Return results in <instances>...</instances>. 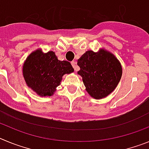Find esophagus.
Returning a JSON list of instances; mask_svg holds the SVG:
<instances>
[{
    "instance_id": "34e87169",
    "label": "esophagus",
    "mask_w": 149,
    "mask_h": 149,
    "mask_svg": "<svg viewBox=\"0 0 149 149\" xmlns=\"http://www.w3.org/2000/svg\"><path fill=\"white\" fill-rule=\"evenodd\" d=\"M72 66H73L74 71H75V72H77V70H78V68H77V62L72 61Z\"/></svg>"
}]
</instances>
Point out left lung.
I'll return each instance as SVG.
<instances>
[{
  "label": "left lung",
  "mask_w": 149,
  "mask_h": 149,
  "mask_svg": "<svg viewBox=\"0 0 149 149\" xmlns=\"http://www.w3.org/2000/svg\"><path fill=\"white\" fill-rule=\"evenodd\" d=\"M86 90L95 99L107 97L116 89L122 74L121 63L104 49L98 52L87 51L77 61Z\"/></svg>",
  "instance_id": "left-lung-1"
}]
</instances>
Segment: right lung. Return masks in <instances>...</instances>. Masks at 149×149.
<instances>
[{
    "mask_svg": "<svg viewBox=\"0 0 149 149\" xmlns=\"http://www.w3.org/2000/svg\"><path fill=\"white\" fill-rule=\"evenodd\" d=\"M73 72L69 62L59 60L54 51L44 54L41 49L30 54L23 65L26 84L40 96L53 95L63 76Z\"/></svg>",
    "mask_w": 149,
    "mask_h": 149,
    "instance_id": "obj_1",
    "label": "right lung"
}]
</instances>
